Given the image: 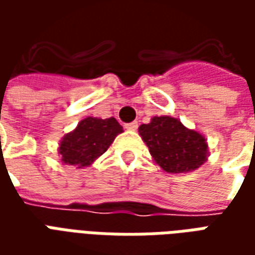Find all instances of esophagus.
Instances as JSON below:
<instances>
[{"mask_svg": "<svg viewBox=\"0 0 255 255\" xmlns=\"http://www.w3.org/2000/svg\"><path fill=\"white\" fill-rule=\"evenodd\" d=\"M126 129H128V131H136L138 129V123H128V124H126Z\"/></svg>", "mask_w": 255, "mask_h": 255, "instance_id": "obj_1", "label": "esophagus"}]
</instances>
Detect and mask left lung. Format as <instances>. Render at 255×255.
I'll list each match as a JSON object with an SVG mask.
<instances>
[{
  "mask_svg": "<svg viewBox=\"0 0 255 255\" xmlns=\"http://www.w3.org/2000/svg\"><path fill=\"white\" fill-rule=\"evenodd\" d=\"M153 160L168 173H186L198 169L209 157L208 142L202 133L190 129L179 119L154 116L139 127Z\"/></svg>",
  "mask_w": 255,
  "mask_h": 255,
  "instance_id": "8db88e82",
  "label": "left lung"
}]
</instances>
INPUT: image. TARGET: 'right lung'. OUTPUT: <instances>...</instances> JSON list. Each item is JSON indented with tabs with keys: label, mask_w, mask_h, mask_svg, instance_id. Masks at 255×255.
I'll return each mask as SVG.
<instances>
[{
	"label": "right lung",
	"mask_w": 255,
	"mask_h": 255,
	"mask_svg": "<svg viewBox=\"0 0 255 255\" xmlns=\"http://www.w3.org/2000/svg\"><path fill=\"white\" fill-rule=\"evenodd\" d=\"M122 132L123 127L115 117H86L73 131L64 135L58 144V154L65 165L89 166L109 149Z\"/></svg>",
	"instance_id": "obj_1"
}]
</instances>
